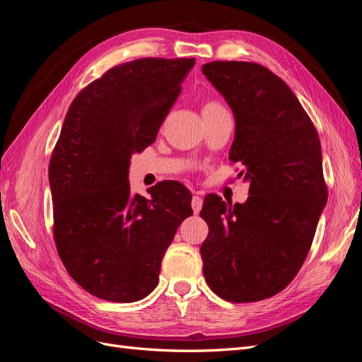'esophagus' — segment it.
I'll list each match as a JSON object with an SVG mask.
<instances>
[{"mask_svg":"<svg viewBox=\"0 0 362 362\" xmlns=\"http://www.w3.org/2000/svg\"><path fill=\"white\" fill-rule=\"evenodd\" d=\"M202 204H204V199L201 198V196H198V194H194L193 198H192V208H193V211H194V214H198L199 211H201V208H202Z\"/></svg>","mask_w":362,"mask_h":362,"instance_id":"1","label":"esophagus"}]
</instances>
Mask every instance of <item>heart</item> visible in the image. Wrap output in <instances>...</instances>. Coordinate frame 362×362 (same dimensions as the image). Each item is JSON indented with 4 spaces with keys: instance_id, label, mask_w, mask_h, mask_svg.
<instances>
[{
    "instance_id": "b5f03b06",
    "label": "heart",
    "mask_w": 362,
    "mask_h": 362,
    "mask_svg": "<svg viewBox=\"0 0 362 362\" xmlns=\"http://www.w3.org/2000/svg\"><path fill=\"white\" fill-rule=\"evenodd\" d=\"M217 107H222L221 104H217V103H206L205 105H204V108H217ZM202 108V110H204Z\"/></svg>"
}]
</instances>
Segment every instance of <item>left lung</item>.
Instances as JSON below:
<instances>
[{"instance_id":"8db88e82","label":"left lung","mask_w":362,"mask_h":362,"mask_svg":"<svg viewBox=\"0 0 362 362\" xmlns=\"http://www.w3.org/2000/svg\"><path fill=\"white\" fill-rule=\"evenodd\" d=\"M202 74L234 113L229 160L250 182L245 204L204 201V276L225 300H262L298 275L326 205L319 134L290 87L261 64L211 62Z\"/></svg>"}]
</instances>
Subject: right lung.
Masks as SVG:
<instances>
[{
  "instance_id": "add662e5",
  "label": "right lung",
  "mask_w": 362,
  "mask_h": 362,
  "mask_svg": "<svg viewBox=\"0 0 362 362\" xmlns=\"http://www.w3.org/2000/svg\"><path fill=\"white\" fill-rule=\"evenodd\" d=\"M194 59H139L107 71L72 101L49 161L54 240L74 281L96 298L136 302L193 214L177 181L131 194L134 152L152 145Z\"/></svg>"
}]
</instances>
